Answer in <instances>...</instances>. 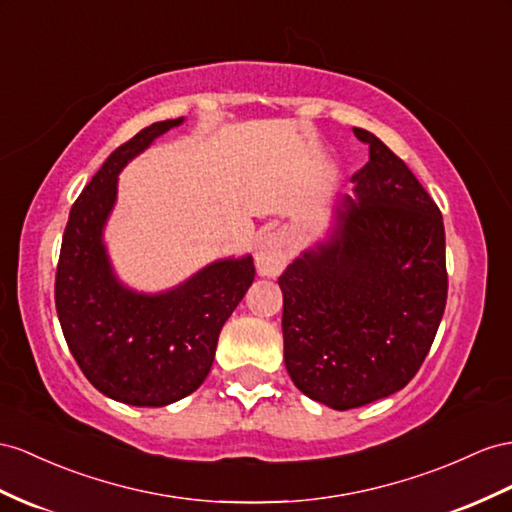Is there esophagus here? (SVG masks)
Returning a JSON list of instances; mask_svg holds the SVG:
<instances>
[{"mask_svg":"<svg viewBox=\"0 0 512 512\" xmlns=\"http://www.w3.org/2000/svg\"><path fill=\"white\" fill-rule=\"evenodd\" d=\"M290 248H287V235L279 229H268L261 233L255 246V266L261 277H277L285 268Z\"/></svg>","mask_w":512,"mask_h":512,"instance_id":"1","label":"esophagus"}]
</instances>
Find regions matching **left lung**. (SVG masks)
Wrapping results in <instances>:
<instances>
[{
    "label": "left lung",
    "mask_w": 512,
    "mask_h": 512,
    "mask_svg": "<svg viewBox=\"0 0 512 512\" xmlns=\"http://www.w3.org/2000/svg\"><path fill=\"white\" fill-rule=\"evenodd\" d=\"M370 162L333 203L326 238L279 277L283 357L294 385L335 411L406 387L435 342L448 298L435 201L372 131Z\"/></svg>",
    "instance_id": "8db88e82"
}]
</instances>
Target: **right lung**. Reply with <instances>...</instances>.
<instances>
[{"instance_id": "1", "label": "right lung", "mask_w": 512, "mask_h": 512, "mask_svg": "<svg viewBox=\"0 0 512 512\" xmlns=\"http://www.w3.org/2000/svg\"><path fill=\"white\" fill-rule=\"evenodd\" d=\"M183 116L153 123L121 144L71 207L56 272V311L84 376L103 396L166 406L212 370L218 335L255 279L251 255L216 259L164 292H138L116 274L103 231L121 170Z\"/></svg>"}]
</instances>
